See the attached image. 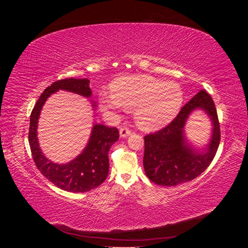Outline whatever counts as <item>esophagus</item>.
<instances>
[{
	"label": "esophagus",
	"mask_w": 248,
	"mask_h": 248,
	"mask_svg": "<svg viewBox=\"0 0 248 248\" xmlns=\"http://www.w3.org/2000/svg\"><path fill=\"white\" fill-rule=\"evenodd\" d=\"M131 134V131L127 128H121L120 129V137L121 138H127Z\"/></svg>",
	"instance_id": "esophagus-1"
}]
</instances>
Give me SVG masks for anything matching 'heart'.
Listing matches in <instances>:
<instances>
[{
    "label": "heart",
    "instance_id": "heart-1",
    "mask_svg": "<svg viewBox=\"0 0 248 248\" xmlns=\"http://www.w3.org/2000/svg\"><path fill=\"white\" fill-rule=\"evenodd\" d=\"M111 92L99 93L100 108L107 116L136 109V121L144 130H157L174 120L182 108L184 93L178 82L150 76L123 77L112 82Z\"/></svg>",
    "mask_w": 248,
    "mask_h": 248
}]
</instances>
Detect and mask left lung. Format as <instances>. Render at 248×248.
Listing matches in <instances>:
<instances>
[{
  "mask_svg": "<svg viewBox=\"0 0 248 248\" xmlns=\"http://www.w3.org/2000/svg\"><path fill=\"white\" fill-rule=\"evenodd\" d=\"M197 110L204 111L212 121V136L202 146L193 145L185 132L186 121ZM219 141V122L214 102L206 91L201 90L166 128L145 137L142 163L146 175L152 182L162 186L189 182L209 167Z\"/></svg>",
  "mask_w": 248,
  "mask_h": 248,
  "instance_id": "8db88e82",
  "label": "left lung"
}]
</instances>
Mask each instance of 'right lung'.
<instances>
[{
  "label": "right lung",
  "mask_w": 248,
  "mask_h": 248,
  "mask_svg": "<svg viewBox=\"0 0 248 248\" xmlns=\"http://www.w3.org/2000/svg\"><path fill=\"white\" fill-rule=\"evenodd\" d=\"M89 85L88 78H66L55 81L40 95L30 117L29 144L37 169L59 188L69 192H87L98 187L107 179L109 167L108 151L111 145L119 140V131L116 127L93 123L84 150L69 162L57 163L48 159L39 146L37 137L38 120L44 103L52 94L63 90L90 98L92 91ZM90 102L95 110L96 103L93 100Z\"/></svg>",
  "instance_id": "1"
}]
</instances>
